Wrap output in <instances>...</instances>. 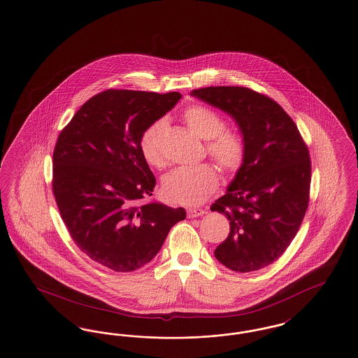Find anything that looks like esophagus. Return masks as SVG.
<instances>
[{
	"label": "esophagus",
	"mask_w": 358,
	"mask_h": 358,
	"mask_svg": "<svg viewBox=\"0 0 358 358\" xmlns=\"http://www.w3.org/2000/svg\"><path fill=\"white\" fill-rule=\"evenodd\" d=\"M206 212L203 210V209H201V208H189V209H186V215L189 218H194V217H199V215H205Z\"/></svg>",
	"instance_id": "obj_1"
}]
</instances>
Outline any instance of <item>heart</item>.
Wrapping results in <instances>:
<instances>
[{
    "label": "heart",
    "mask_w": 358,
    "mask_h": 358,
    "mask_svg": "<svg viewBox=\"0 0 358 358\" xmlns=\"http://www.w3.org/2000/svg\"><path fill=\"white\" fill-rule=\"evenodd\" d=\"M186 127L205 140V150L224 173H236L243 166L248 145L243 133L227 129V120L205 103L190 105L184 115ZM168 127L165 118H158L143 129L140 136V152L143 159L156 168L166 164L164 134ZM218 185L215 165L205 162L197 166L178 168L165 176L161 194L176 205H197L206 200Z\"/></svg>",
    "instance_id": "heart-1"
}]
</instances>
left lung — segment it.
I'll return each mask as SVG.
<instances>
[{
    "instance_id": "obj_1",
    "label": "left lung",
    "mask_w": 358,
    "mask_h": 358,
    "mask_svg": "<svg viewBox=\"0 0 358 358\" xmlns=\"http://www.w3.org/2000/svg\"><path fill=\"white\" fill-rule=\"evenodd\" d=\"M193 96L233 115L248 145L243 166L212 210L227 215L229 236L215 256L234 272L259 271L281 257L306 213L312 164L290 115L243 86H209Z\"/></svg>"
}]
</instances>
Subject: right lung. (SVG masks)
<instances>
[{
    "mask_svg": "<svg viewBox=\"0 0 358 358\" xmlns=\"http://www.w3.org/2000/svg\"><path fill=\"white\" fill-rule=\"evenodd\" d=\"M178 92L108 89L93 96L58 134L52 189L74 243L97 264L133 272L155 257L184 208L153 202L156 177L140 136L169 112Z\"/></svg>",
    "mask_w": 358,
    "mask_h": 358,
    "instance_id": "add662e5",
    "label": "right lung"
}]
</instances>
